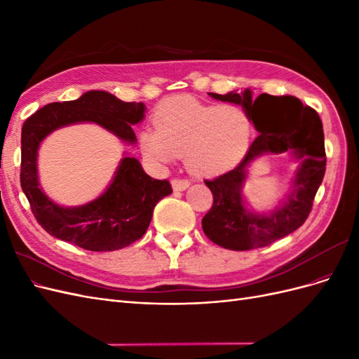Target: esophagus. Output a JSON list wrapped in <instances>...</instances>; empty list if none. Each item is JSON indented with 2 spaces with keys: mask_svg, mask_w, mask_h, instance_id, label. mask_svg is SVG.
Returning <instances> with one entry per match:
<instances>
[{
  "mask_svg": "<svg viewBox=\"0 0 359 359\" xmlns=\"http://www.w3.org/2000/svg\"><path fill=\"white\" fill-rule=\"evenodd\" d=\"M189 186H190V180H186V178H173L172 180V187L175 191L186 190Z\"/></svg>",
  "mask_w": 359,
  "mask_h": 359,
  "instance_id": "esophagus-1",
  "label": "esophagus"
}]
</instances>
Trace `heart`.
Wrapping results in <instances>:
<instances>
[{"label":"heart","mask_w":359,"mask_h":359,"mask_svg":"<svg viewBox=\"0 0 359 359\" xmlns=\"http://www.w3.org/2000/svg\"><path fill=\"white\" fill-rule=\"evenodd\" d=\"M156 128L139 135L144 156L168 165L184 154L189 169L215 175L243 158L253 133L252 118L240 106L208 104L187 95L170 97L154 112Z\"/></svg>","instance_id":"b5f03b06"}]
</instances>
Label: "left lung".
<instances>
[{"label": "left lung", "instance_id": "8db88e82", "mask_svg": "<svg viewBox=\"0 0 359 359\" xmlns=\"http://www.w3.org/2000/svg\"><path fill=\"white\" fill-rule=\"evenodd\" d=\"M211 97L241 104L259 136L240 165L212 180H205L212 193V206L202 219V229L214 244L235 252L269 245L297 231L311 212L327 168L322 121L313 107L304 106L293 95L260 94L253 100L252 91L245 90L243 94L226 95L211 93ZM287 149H293L303 158L290 201L271 216L248 213L241 196L246 165L264 152Z\"/></svg>", "mask_w": 359, "mask_h": 359}]
</instances>
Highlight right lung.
<instances>
[{"label": "right lung", "mask_w": 359, "mask_h": 359, "mask_svg": "<svg viewBox=\"0 0 359 359\" xmlns=\"http://www.w3.org/2000/svg\"><path fill=\"white\" fill-rule=\"evenodd\" d=\"M144 103L121 102L104 91H88L81 99L55 102L32 114L20 139V187L39 224L49 235L91 252H114L142 238L154 206L172 193L168 180H154L133 157H124L116 175L94 202L62 208L39 189L37 149L53 130L82 121L100 124L126 142H136L132 124L144 118Z\"/></svg>", "instance_id": "right-lung-1"}]
</instances>
